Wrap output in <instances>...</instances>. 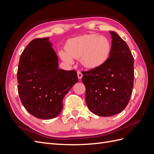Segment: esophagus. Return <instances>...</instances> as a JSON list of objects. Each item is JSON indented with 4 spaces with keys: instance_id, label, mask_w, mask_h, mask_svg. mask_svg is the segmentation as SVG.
Wrapping results in <instances>:
<instances>
[{
    "instance_id": "obj_1",
    "label": "esophagus",
    "mask_w": 154,
    "mask_h": 154,
    "mask_svg": "<svg viewBox=\"0 0 154 154\" xmlns=\"http://www.w3.org/2000/svg\"><path fill=\"white\" fill-rule=\"evenodd\" d=\"M77 74H78V78L79 80H81V79H82V77H83L82 73L80 71H78V72H77Z\"/></svg>"
}]
</instances>
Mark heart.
<instances>
[{
    "label": "heart",
    "mask_w": 154,
    "mask_h": 154,
    "mask_svg": "<svg viewBox=\"0 0 154 154\" xmlns=\"http://www.w3.org/2000/svg\"><path fill=\"white\" fill-rule=\"evenodd\" d=\"M111 51L112 44L108 38L88 34L69 40L66 51L60 50L59 56L67 64H72L73 58L80 59L83 67L94 69L102 66L108 60Z\"/></svg>",
    "instance_id": "b5f03b06"
}]
</instances>
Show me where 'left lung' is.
Instances as JSON below:
<instances>
[{
    "label": "left lung",
    "instance_id": "1",
    "mask_svg": "<svg viewBox=\"0 0 154 154\" xmlns=\"http://www.w3.org/2000/svg\"><path fill=\"white\" fill-rule=\"evenodd\" d=\"M112 51L103 66L83 72L88 108L96 115L108 117L127 106L134 85V58L127 43L110 31Z\"/></svg>",
    "mask_w": 154,
    "mask_h": 154
}]
</instances>
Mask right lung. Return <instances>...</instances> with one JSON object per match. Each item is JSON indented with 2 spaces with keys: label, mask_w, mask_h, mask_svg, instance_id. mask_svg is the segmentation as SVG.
<instances>
[{
  "label": "right lung",
  "mask_w": 154,
  "mask_h": 154,
  "mask_svg": "<svg viewBox=\"0 0 154 154\" xmlns=\"http://www.w3.org/2000/svg\"><path fill=\"white\" fill-rule=\"evenodd\" d=\"M49 38L32 40L23 51L17 71L22 105L35 117L51 119L60 114L64 96L78 82L77 72L58 69Z\"/></svg>",
  "instance_id": "add662e5"
}]
</instances>
